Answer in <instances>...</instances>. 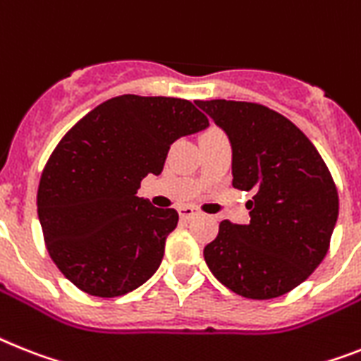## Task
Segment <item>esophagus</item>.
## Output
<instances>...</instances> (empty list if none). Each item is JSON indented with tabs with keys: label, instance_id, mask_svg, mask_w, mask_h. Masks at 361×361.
Masks as SVG:
<instances>
[{
	"label": "esophagus",
	"instance_id": "obj_1",
	"mask_svg": "<svg viewBox=\"0 0 361 361\" xmlns=\"http://www.w3.org/2000/svg\"><path fill=\"white\" fill-rule=\"evenodd\" d=\"M178 213H180V216L183 220H190V218H195L198 214V211L195 207H190V205H183V207L178 209Z\"/></svg>",
	"mask_w": 361,
	"mask_h": 361
}]
</instances>
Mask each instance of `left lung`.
I'll list each match as a JSON object with an SVG mask.
<instances>
[{"label": "left lung", "instance_id": "obj_1", "mask_svg": "<svg viewBox=\"0 0 361 361\" xmlns=\"http://www.w3.org/2000/svg\"><path fill=\"white\" fill-rule=\"evenodd\" d=\"M227 134L233 187L253 190L250 224L222 220L204 250L211 274L247 299H274L325 259L338 220V189L310 139L257 102L196 101Z\"/></svg>", "mask_w": 361, "mask_h": 361}]
</instances>
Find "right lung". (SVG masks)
Returning <instances> with one entry per match:
<instances>
[{
	"label": "right lung",
	"instance_id": "obj_1",
	"mask_svg": "<svg viewBox=\"0 0 361 361\" xmlns=\"http://www.w3.org/2000/svg\"><path fill=\"white\" fill-rule=\"evenodd\" d=\"M207 126L185 99L119 95L60 139L36 204L45 247L78 290L119 298L156 274L178 213L135 195L145 176L161 174L176 139Z\"/></svg>",
	"mask_w": 361,
	"mask_h": 361
}]
</instances>
